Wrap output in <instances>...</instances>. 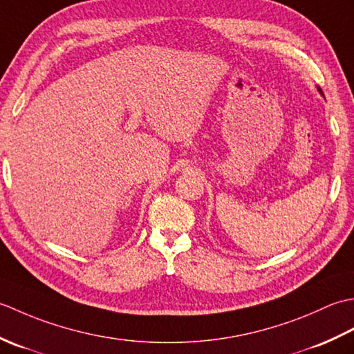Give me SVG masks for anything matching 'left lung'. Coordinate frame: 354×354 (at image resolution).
<instances>
[{
    "label": "left lung",
    "mask_w": 354,
    "mask_h": 354,
    "mask_svg": "<svg viewBox=\"0 0 354 354\" xmlns=\"http://www.w3.org/2000/svg\"><path fill=\"white\" fill-rule=\"evenodd\" d=\"M318 91H319V94H322V89L321 88H318ZM322 95H324V94H322Z\"/></svg>",
    "instance_id": "obj_1"
}]
</instances>
